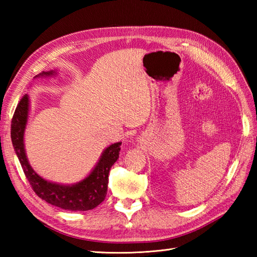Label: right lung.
<instances>
[{
  "mask_svg": "<svg viewBox=\"0 0 257 257\" xmlns=\"http://www.w3.org/2000/svg\"><path fill=\"white\" fill-rule=\"evenodd\" d=\"M56 70L43 72L36 75L34 79L54 77ZM30 113V97L25 95L15 109L11 124V138L13 148L18 156L25 176L34 192L47 203L68 211H88L95 209L105 200L108 189L109 171L114 162L118 160L121 143H116L102 151L98 162L90 173L73 184H62L51 182L43 179L32 168L27 159L24 135Z\"/></svg>",
  "mask_w": 257,
  "mask_h": 257,
  "instance_id": "add662e5",
  "label": "right lung"
}]
</instances>
